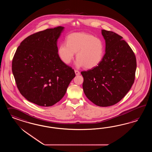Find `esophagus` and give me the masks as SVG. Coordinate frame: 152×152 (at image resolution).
Returning <instances> with one entry per match:
<instances>
[{
    "label": "esophagus",
    "mask_w": 152,
    "mask_h": 152,
    "mask_svg": "<svg viewBox=\"0 0 152 152\" xmlns=\"http://www.w3.org/2000/svg\"><path fill=\"white\" fill-rule=\"evenodd\" d=\"M75 73L76 76L80 75V72L78 71H77V70H75Z\"/></svg>",
    "instance_id": "1"
}]
</instances>
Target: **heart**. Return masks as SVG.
<instances>
[{
	"instance_id": "1",
	"label": "heart",
	"mask_w": 152,
	"mask_h": 152,
	"mask_svg": "<svg viewBox=\"0 0 152 152\" xmlns=\"http://www.w3.org/2000/svg\"><path fill=\"white\" fill-rule=\"evenodd\" d=\"M66 43H61L58 48V55L61 60L69 64L76 53L77 67L84 66L92 69L101 64L105 54L104 42L100 38L86 32H75L69 34Z\"/></svg>"
}]
</instances>
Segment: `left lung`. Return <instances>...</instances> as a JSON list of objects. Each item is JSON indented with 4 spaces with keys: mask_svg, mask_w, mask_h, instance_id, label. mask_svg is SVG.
Instances as JSON below:
<instances>
[{
    "mask_svg": "<svg viewBox=\"0 0 152 152\" xmlns=\"http://www.w3.org/2000/svg\"><path fill=\"white\" fill-rule=\"evenodd\" d=\"M105 41V54L101 64L81 72L86 96L97 106H112L120 101L132 88L137 69L135 56L123 37L101 30Z\"/></svg>",
    "mask_w": 152,
    "mask_h": 152,
    "instance_id": "left-lung-1",
    "label": "left lung"
}]
</instances>
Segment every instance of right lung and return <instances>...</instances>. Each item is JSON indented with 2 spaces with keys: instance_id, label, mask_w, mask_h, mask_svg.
Returning <instances> with one entry per match:
<instances>
[{
  "instance_id": "1",
  "label": "right lung",
  "mask_w": 152,
  "mask_h": 152,
  "mask_svg": "<svg viewBox=\"0 0 152 152\" xmlns=\"http://www.w3.org/2000/svg\"><path fill=\"white\" fill-rule=\"evenodd\" d=\"M64 28L47 29L27 37L12 61V72L19 92L28 101L51 106L64 96L74 70L58 55L57 39Z\"/></svg>"
}]
</instances>
